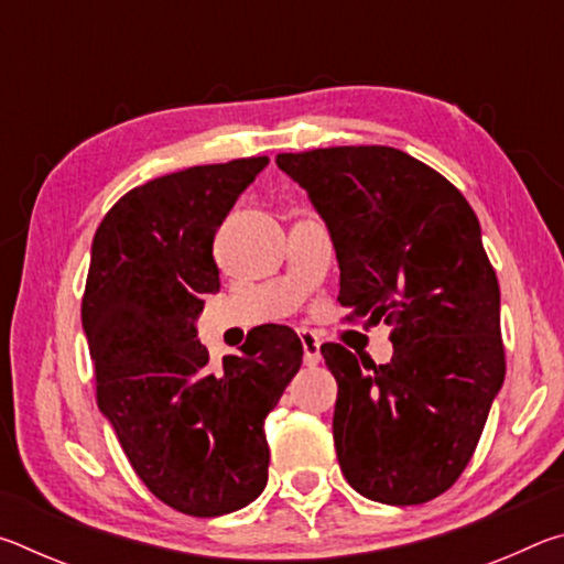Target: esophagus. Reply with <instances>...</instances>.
<instances>
[{
    "instance_id": "1",
    "label": "esophagus",
    "mask_w": 564,
    "mask_h": 564,
    "mask_svg": "<svg viewBox=\"0 0 564 564\" xmlns=\"http://www.w3.org/2000/svg\"><path fill=\"white\" fill-rule=\"evenodd\" d=\"M299 336H301V346H303V362H305V366H318V362L323 360L321 338L311 330H301Z\"/></svg>"
}]
</instances>
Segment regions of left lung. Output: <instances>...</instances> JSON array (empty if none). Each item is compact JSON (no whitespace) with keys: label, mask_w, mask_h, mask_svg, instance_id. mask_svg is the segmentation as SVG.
Here are the masks:
<instances>
[{"label":"left lung","mask_w":564,"mask_h":564,"mask_svg":"<svg viewBox=\"0 0 564 564\" xmlns=\"http://www.w3.org/2000/svg\"><path fill=\"white\" fill-rule=\"evenodd\" d=\"M275 164L328 228L348 321L395 326L386 366L321 346L338 383L340 470L368 500H433L470 463L505 380L500 285L480 221L451 181L390 147L313 149Z\"/></svg>","instance_id":"1"}]
</instances>
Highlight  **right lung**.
Listing matches in <instances>:
<instances>
[{
    "label": "right lung",
    "instance_id": "add662e5",
    "mask_svg": "<svg viewBox=\"0 0 564 564\" xmlns=\"http://www.w3.org/2000/svg\"><path fill=\"white\" fill-rule=\"evenodd\" d=\"M265 166V156L236 159L131 188L91 243L82 326L99 410L147 488L194 518L263 492L265 415L303 360L285 326H261L221 366L196 340L204 295L221 289L214 236Z\"/></svg>",
    "mask_w": 564,
    "mask_h": 564
}]
</instances>
